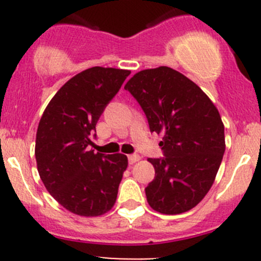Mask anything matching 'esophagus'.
I'll use <instances>...</instances> for the list:
<instances>
[{
    "label": "esophagus",
    "mask_w": 261,
    "mask_h": 261,
    "mask_svg": "<svg viewBox=\"0 0 261 261\" xmlns=\"http://www.w3.org/2000/svg\"><path fill=\"white\" fill-rule=\"evenodd\" d=\"M139 160H140V156H139V155H128V163H130V164H135Z\"/></svg>",
    "instance_id": "esophagus-1"
}]
</instances>
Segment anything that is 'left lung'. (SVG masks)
Masks as SVG:
<instances>
[{"label": "left lung", "mask_w": 261, "mask_h": 261, "mask_svg": "<svg viewBox=\"0 0 261 261\" xmlns=\"http://www.w3.org/2000/svg\"><path fill=\"white\" fill-rule=\"evenodd\" d=\"M145 112L151 133L162 134L164 158L147 162L155 178L147 203L164 215L196 207L211 189L225 152V126L206 93L169 67L136 73L125 84Z\"/></svg>", "instance_id": "obj_1"}]
</instances>
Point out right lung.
I'll list each match as a JSON object with an SVG mask.
<instances>
[{
    "label": "right lung",
    "instance_id": "1",
    "mask_svg": "<svg viewBox=\"0 0 261 261\" xmlns=\"http://www.w3.org/2000/svg\"><path fill=\"white\" fill-rule=\"evenodd\" d=\"M130 73L103 67L78 73L55 93L40 118L35 144L39 175L53 198L74 215L101 216L117 198L127 156L94 152L89 135Z\"/></svg>",
    "mask_w": 261,
    "mask_h": 261
}]
</instances>
